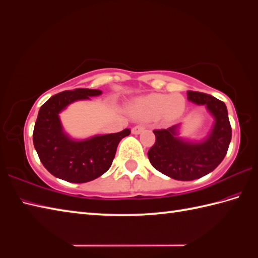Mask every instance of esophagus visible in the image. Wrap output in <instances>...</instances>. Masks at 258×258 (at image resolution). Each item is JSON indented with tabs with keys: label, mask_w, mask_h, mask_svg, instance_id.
<instances>
[{
	"label": "esophagus",
	"mask_w": 258,
	"mask_h": 258,
	"mask_svg": "<svg viewBox=\"0 0 258 258\" xmlns=\"http://www.w3.org/2000/svg\"><path fill=\"white\" fill-rule=\"evenodd\" d=\"M144 130H145L144 125H135V127L133 128V130H131V131H133L134 135H139V134H141Z\"/></svg>",
	"instance_id": "34e87169"
}]
</instances>
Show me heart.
Returning <instances> with one entry per match:
<instances>
[{"label": "heart", "instance_id": "1", "mask_svg": "<svg viewBox=\"0 0 258 258\" xmlns=\"http://www.w3.org/2000/svg\"><path fill=\"white\" fill-rule=\"evenodd\" d=\"M185 109V99L180 94H150L136 99L131 112L140 120L163 117L165 120L179 118Z\"/></svg>", "mask_w": 258, "mask_h": 258}]
</instances>
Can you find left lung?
Returning <instances> with one entry per match:
<instances>
[{"label": "left lung", "mask_w": 258, "mask_h": 258, "mask_svg": "<svg viewBox=\"0 0 258 258\" xmlns=\"http://www.w3.org/2000/svg\"><path fill=\"white\" fill-rule=\"evenodd\" d=\"M187 99L198 106H205L214 118L209 135L203 140L192 141L179 137V124L168 129L154 130L156 144L148 152L154 169L180 181L200 179L212 172L226 156L232 139V128L227 108L215 97L187 91Z\"/></svg>", "instance_id": "obj_1"}]
</instances>
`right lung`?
I'll list each match as a JSON object with an SVG mask.
<instances>
[{"label":"right lung","mask_w":258,"mask_h":258,"mask_svg":"<svg viewBox=\"0 0 258 258\" xmlns=\"http://www.w3.org/2000/svg\"><path fill=\"white\" fill-rule=\"evenodd\" d=\"M102 94L98 89L77 88L51 96L38 111L33 142L39 160L49 173L73 183L93 181L110 168L117 147L130 129L78 140L68 136L59 118L67 106Z\"/></svg>","instance_id":"obj_1"}]
</instances>
